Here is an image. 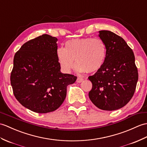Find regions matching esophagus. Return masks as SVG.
I'll list each match as a JSON object with an SVG mask.
<instances>
[{
	"label": "esophagus",
	"mask_w": 147,
	"mask_h": 147,
	"mask_svg": "<svg viewBox=\"0 0 147 147\" xmlns=\"http://www.w3.org/2000/svg\"><path fill=\"white\" fill-rule=\"evenodd\" d=\"M83 81V79L82 78H80V77H78V78H77V80H76V82L77 83H81L82 81Z\"/></svg>",
	"instance_id": "1"
}]
</instances>
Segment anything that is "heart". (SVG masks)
Returning a JSON list of instances; mask_svg holds the SVG:
<instances>
[{
    "label": "heart",
    "instance_id": "b5f03b06",
    "mask_svg": "<svg viewBox=\"0 0 147 147\" xmlns=\"http://www.w3.org/2000/svg\"><path fill=\"white\" fill-rule=\"evenodd\" d=\"M107 53V46L101 39L85 37L68 40L64 48L57 49V57L66 72L74 67L76 60L77 71L91 73L96 72L103 66Z\"/></svg>",
    "mask_w": 147,
    "mask_h": 147
}]
</instances>
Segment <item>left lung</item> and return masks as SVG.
<instances>
[{"label":"left lung","mask_w":147,"mask_h":147,"mask_svg":"<svg viewBox=\"0 0 147 147\" xmlns=\"http://www.w3.org/2000/svg\"><path fill=\"white\" fill-rule=\"evenodd\" d=\"M107 46V57L101 69L88 79L93 87L89 98L103 110L113 111L127 105L133 97L138 79L132 49L125 40L110 30H100Z\"/></svg>","instance_id":"1"}]
</instances>
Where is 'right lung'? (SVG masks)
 Segmentation results:
<instances>
[{
  "label": "right lung",
  "instance_id": "1",
  "mask_svg": "<svg viewBox=\"0 0 147 147\" xmlns=\"http://www.w3.org/2000/svg\"><path fill=\"white\" fill-rule=\"evenodd\" d=\"M57 39L43 34L24 44L13 57L11 83L23 107L38 113L55 111L66 96L67 86L76 76L61 72Z\"/></svg>",
  "mask_w": 147,
  "mask_h": 147
}]
</instances>
